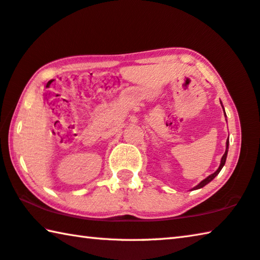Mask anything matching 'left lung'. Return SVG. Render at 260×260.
<instances>
[{
	"instance_id": "8db88e82",
	"label": "left lung",
	"mask_w": 260,
	"mask_h": 260,
	"mask_svg": "<svg viewBox=\"0 0 260 260\" xmlns=\"http://www.w3.org/2000/svg\"><path fill=\"white\" fill-rule=\"evenodd\" d=\"M221 106H222V104H221ZM222 108H223V106H222ZM223 113H224V109H223ZM224 115H226V113H224ZM228 138H229V137H228ZM228 146H229V139H227V142H226V152H224V154L222 155V158H221L220 166H219V168L216 169V172H214L213 174H211L210 176H207V177L205 178V180H203L201 183H199V184L196 185L194 188H192L191 190H197V189L203 188V186H205V185L208 184V183H210L212 180H213V178H214L215 176H218V174L220 173V170L222 169L224 164H226V159H227V154H228Z\"/></svg>"
}]
</instances>
